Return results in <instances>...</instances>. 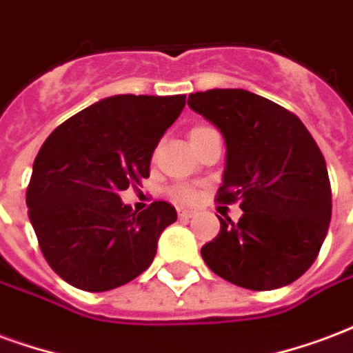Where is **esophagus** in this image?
<instances>
[{"label": "esophagus", "mask_w": 353, "mask_h": 353, "mask_svg": "<svg viewBox=\"0 0 353 353\" xmlns=\"http://www.w3.org/2000/svg\"><path fill=\"white\" fill-rule=\"evenodd\" d=\"M177 215H179V219H190V216L194 215V210H190V208H177Z\"/></svg>", "instance_id": "esophagus-1"}]
</instances>
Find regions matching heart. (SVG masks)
I'll use <instances>...</instances> for the list:
<instances>
[{
	"mask_svg": "<svg viewBox=\"0 0 353 353\" xmlns=\"http://www.w3.org/2000/svg\"><path fill=\"white\" fill-rule=\"evenodd\" d=\"M211 127H208V125H196V127H192L189 132V138L190 142L192 140H196V138L203 137V134H208V132H211ZM172 196L176 198V200H179V202H190L192 198L196 196V192H194V189L192 187H187V185H179V187H176V189L172 190Z\"/></svg>",
	"mask_w": 353,
	"mask_h": 353,
	"instance_id": "heart-1",
	"label": "heart"
}]
</instances>
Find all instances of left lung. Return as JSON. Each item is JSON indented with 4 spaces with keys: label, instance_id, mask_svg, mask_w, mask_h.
I'll use <instances>...</instances> for the list:
<instances>
[{
    "label": "left lung",
    "instance_id": "obj_1",
    "mask_svg": "<svg viewBox=\"0 0 353 353\" xmlns=\"http://www.w3.org/2000/svg\"><path fill=\"white\" fill-rule=\"evenodd\" d=\"M187 104L226 143L219 202L239 200L243 210L237 224L219 219L203 262L241 288L294 283L316 260L331 221L330 176L314 138L292 112L247 90L198 91Z\"/></svg>",
    "mask_w": 353,
    "mask_h": 353
}]
</instances>
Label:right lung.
<instances>
[{
  "mask_svg": "<svg viewBox=\"0 0 353 353\" xmlns=\"http://www.w3.org/2000/svg\"><path fill=\"white\" fill-rule=\"evenodd\" d=\"M185 108V95H114L69 117L46 138L26 192L46 262L85 292L137 279L177 213L168 202L132 211L119 192L150 177L151 155Z\"/></svg>",
  "mask_w": 353,
  "mask_h": 353,
  "instance_id": "1",
  "label": "right lung"
}]
</instances>
